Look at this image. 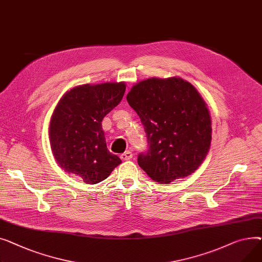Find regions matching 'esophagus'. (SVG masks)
<instances>
[{
  "instance_id": "1",
  "label": "esophagus",
  "mask_w": 262,
  "mask_h": 262,
  "mask_svg": "<svg viewBox=\"0 0 262 262\" xmlns=\"http://www.w3.org/2000/svg\"><path fill=\"white\" fill-rule=\"evenodd\" d=\"M132 157H133V155H132L131 151H126V152L122 153V155H120V159L122 161H128V160L132 159Z\"/></svg>"
}]
</instances>
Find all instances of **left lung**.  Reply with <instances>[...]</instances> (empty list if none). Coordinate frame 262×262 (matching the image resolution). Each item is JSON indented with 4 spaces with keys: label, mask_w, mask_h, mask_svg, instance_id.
I'll return each mask as SVG.
<instances>
[{
    "label": "left lung",
    "mask_w": 262,
    "mask_h": 262,
    "mask_svg": "<svg viewBox=\"0 0 262 262\" xmlns=\"http://www.w3.org/2000/svg\"><path fill=\"white\" fill-rule=\"evenodd\" d=\"M140 116L148 150L137 157L143 170L160 184L194 172L210 147L211 120L196 89L178 77L149 78L127 95Z\"/></svg>",
    "instance_id": "obj_1"
}]
</instances>
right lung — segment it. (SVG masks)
<instances>
[{
	"label": "right lung",
	"mask_w": 262,
	"mask_h": 262,
	"mask_svg": "<svg viewBox=\"0 0 262 262\" xmlns=\"http://www.w3.org/2000/svg\"><path fill=\"white\" fill-rule=\"evenodd\" d=\"M125 91V82L75 86L52 115L50 141L57 163L88 184L103 181L121 163L106 148L101 121L121 101Z\"/></svg>",
	"instance_id": "1"
}]
</instances>
